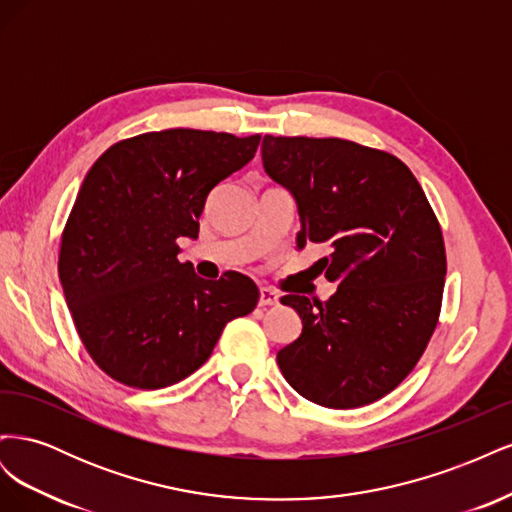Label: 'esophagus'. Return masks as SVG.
<instances>
[{"instance_id":"34e87169","label":"esophagus","mask_w":512,"mask_h":512,"mask_svg":"<svg viewBox=\"0 0 512 512\" xmlns=\"http://www.w3.org/2000/svg\"><path fill=\"white\" fill-rule=\"evenodd\" d=\"M280 303V297L269 288H260V299H258V305L260 307H271V305H277Z\"/></svg>"}]
</instances>
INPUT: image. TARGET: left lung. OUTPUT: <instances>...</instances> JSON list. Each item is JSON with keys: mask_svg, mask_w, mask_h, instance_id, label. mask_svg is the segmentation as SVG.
I'll return each mask as SVG.
<instances>
[{"mask_svg": "<svg viewBox=\"0 0 512 512\" xmlns=\"http://www.w3.org/2000/svg\"><path fill=\"white\" fill-rule=\"evenodd\" d=\"M265 173L299 209L297 247H329L316 265L329 301L286 294L301 335L277 352L294 391L324 408H361L404 380L436 329L446 252L410 168L344 138H262Z\"/></svg>", "mask_w": 512, "mask_h": 512, "instance_id": "8db88e82", "label": "left lung"}]
</instances>
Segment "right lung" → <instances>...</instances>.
<instances>
[{
    "label": "right lung",
    "mask_w": 512,
    "mask_h": 512,
    "mask_svg": "<svg viewBox=\"0 0 512 512\" xmlns=\"http://www.w3.org/2000/svg\"><path fill=\"white\" fill-rule=\"evenodd\" d=\"M260 134L175 128L108 147L61 235L59 280L87 352L113 380L164 389L203 365L226 324L258 303L241 273L218 282L179 262L209 192L254 158Z\"/></svg>",
    "instance_id": "add662e5"
}]
</instances>
